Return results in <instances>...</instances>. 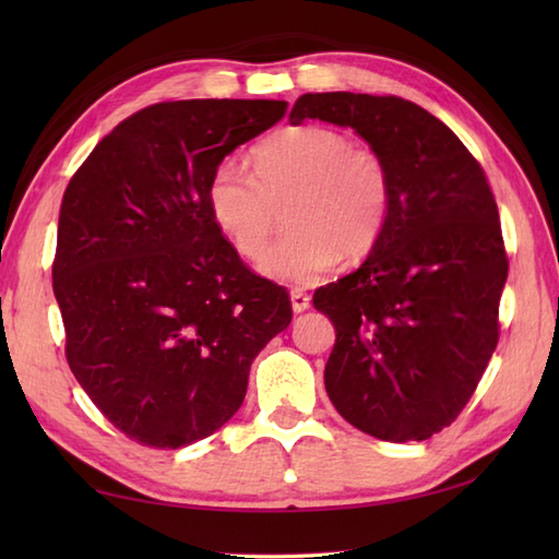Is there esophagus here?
<instances>
[{
	"label": "esophagus",
	"instance_id": "1",
	"mask_svg": "<svg viewBox=\"0 0 559 559\" xmlns=\"http://www.w3.org/2000/svg\"><path fill=\"white\" fill-rule=\"evenodd\" d=\"M290 305H293V312L300 314L307 310V307H310V295L295 288V290H290Z\"/></svg>",
	"mask_w": 559,
	"mask_h": 559
}]
</instances>
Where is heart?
<instances>
[{"instance_id": "b5f03b06", "label": "heart", "mask_w": 559, "mask_h": 559, "mask_svg": "<svg viewBox=\"0 0 559 559\" xmlns=\"http://www.w3.org/2000/svg\"><path fill=\"white\" fill-rule=\"evenodd\" d=\"M254 173L225 158L211 170L206 206L237 254L257 259L286 201L288 233L259 269L278 283H314L343 259H360L382 237L394 182L382 153L353 146L334 127L283 129L254 148Z\"/></svg>"}]
</instances>
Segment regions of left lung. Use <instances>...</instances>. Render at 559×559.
<instances>
[{
    "label": "left lung",
    "instance_id": "obj_1",
    "mask_svg": "<svg viewBox=\"0 0 559 559\" xmlns=\"http://www.w3.org/2000/svg\"><path fill=\"white\" fill-rule=\"evenodd\" d=\"M350 127L394 182L389 223L362 264L319 288L336 329L326 394L353 427L420 442L456 420L500 338L509 261L480 163L420 105L367 93H305L290 124Z\"/></svg>",
    "mask_w": 559,
    "mask_h": 559
}]
</instances>
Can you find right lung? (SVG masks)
Returning a JSON list of instances; mask_svg holds the SVG:
<instances>
[{"instance_id":"right-lung-1","label":"right lung","mask_w":559,"mask_h":559,"mask_svg":"<svg viewBox=\"0 0 559 559\" xmlns=\"http://www.w3.org/2000/svg\"><path fill=\"white\" fill-rule=\"evenodd\" d=\"M286 100H175L91 151L62 199L52 288L76 382L117 430L180 449L228 423L288 329V293L249 271L206 206L211 170Z\"/></svg>"}]
</instances>
